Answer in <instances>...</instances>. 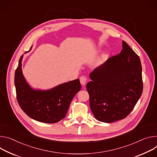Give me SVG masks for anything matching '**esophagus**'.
<instances>
[{"label": "esophagus", "instance_id": "34e87169", "mask_svg": "<svg viewBox=\"0 0 157 157\" xmlns=\"http://www.w3.org/2000/svg\"><path fill=\"white\" fill-rule=\"evenodd\" d=\"M79 80H80L81 84L84 86V85H85V84H86L87 81H88V79H87V78H86V76H82L80 77Z\"/></svg>", "mask_w": 157, "mask_h": 157}]
</instances>
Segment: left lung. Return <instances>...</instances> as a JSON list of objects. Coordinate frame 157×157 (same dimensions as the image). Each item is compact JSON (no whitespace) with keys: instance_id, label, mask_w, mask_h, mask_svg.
Masks as SVG:
<instances>
[{"instance_id":"8db88e82","label":"left lung","mask_w":157,"mask_h":157,"mask_svg":"<svg viewBox=\"0 0 157 157\" xmlns=\"http://www.w3.org/2000/svg\"><path fill=\"white\" fill-rule=\"evenodd\" d=\"M122 47L119 54L93 71L90 75L92 81L86 84L93 115L105 123L125 118L143 91L140 58L124 40Z\"/></svg>"}]
</instances>
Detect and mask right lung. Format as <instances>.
I'll use <instances>...</instances> for the list:
<instances>
[{
    "mask_svg": "<svg viewBox=\"0 0 157 157\" xmlns=\"http://www.w3.org/2000/svg\"><path fill=\"white\" fill-rule=\"evenodd\" d=\"M19 59L15 71L14 83L17 102L22 111L36 121L55 123L63 119L75 94L81 90L79 79L61 84L50 90H34L28 84L22 75Z\"/></svg>",
    "mask_w": 157,
    "mask_h": 157,
    "instance_id": "obj_1",
    "label": "right lung"
}]
</instances>
